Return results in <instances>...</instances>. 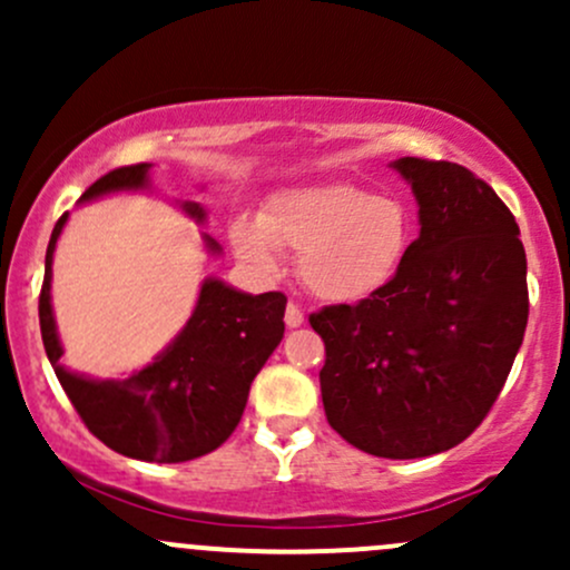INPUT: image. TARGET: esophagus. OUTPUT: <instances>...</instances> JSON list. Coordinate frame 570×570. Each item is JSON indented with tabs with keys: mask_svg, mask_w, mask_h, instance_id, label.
I'll use <instances>...</instances> for the list:
<instances>
[{
	"mask_svg": "<svg viewBox=\"0 0 570 570\" xmlns=\"http://www.w3.org/2000/svg\"><path fill=\"white\" fill-rule=\"evenodd\" d=\"M284 322H286V326H289V330H297V326H303V324H305V313L299 311V305H297V303H289V305H286Z\"/></svg>",
	"mask_w": 570,
	"mask_h": 570,
	"instance_id": "34e87169",
	"label": "esophagus"
}]
</instances>
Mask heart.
I'll list each match as a JSON object with an SVG mask.
<instances>
[{
    "label": "heart",
    "instance_id": "b5f03b06",
    "mask_svg": "<svg viewBox=\"0 0 570 570\" xmlns=\"http://www.w3.org/2000/svg\"><path fill=\"white\" fill-rule=\"evenodd\" d=\"M412 219L394 195L330 181L276 193L259 217H235L230 244L263 276H278L281 248L297 254L299 281L326 303L381 292L410 252Z\"/></svg>",
    "mask_w": 570,
    "mask_h": 570
}]
</instances>
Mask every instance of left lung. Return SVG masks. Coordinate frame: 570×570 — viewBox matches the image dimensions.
I'll use <instances>...</instances> for the list:
<instances>
[{"instance_id":"1","label":"left lung","mask_w":570,"mask_h":570,"mask_svg":"<svg viewBox=\"0 0 570 570\" xmlns=\"http://www.w3.org/2000/svg\"><path fill=\"white\" fill-rule=\"evenodd\" d=\"M412 187L421 233L396 276L358 305H330L324 340L330 426L377 458L444 453L499 399L528 324L520 227L493 187L448 160L391 163Z\"/></svg>"}]
</instances>
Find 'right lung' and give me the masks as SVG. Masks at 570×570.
Wrapping results in <instances>:
<instances>
[{"label":"right lung","instance_id":"add662e5","mask_svg":"<svg viewBox=\"0 0 570 570\" xmlns=\"http://www.w3.org/2000/svg\"><path fill=\"white\" fill-rule=\"evenodd\" d=\"M149 168V163L115 168L85 189L80 203L153 189ZM179 208L198 225L206 222L200 203L179 200ZM67 219L69 214H63L56 222L45 254L39 326L58 383L85 426L115 453L136 461L181 463L217 450L238 426L252 381L284 337L286 297L281 292L246 294L219 278H206L193 316L153 362L120 381L80 375L61 364L63 345L50 299L53 252ZM203 246L208 254H222V246L206 233Z\"/></svg>","mask_w":570,"mask_h":570}]
</instances>
